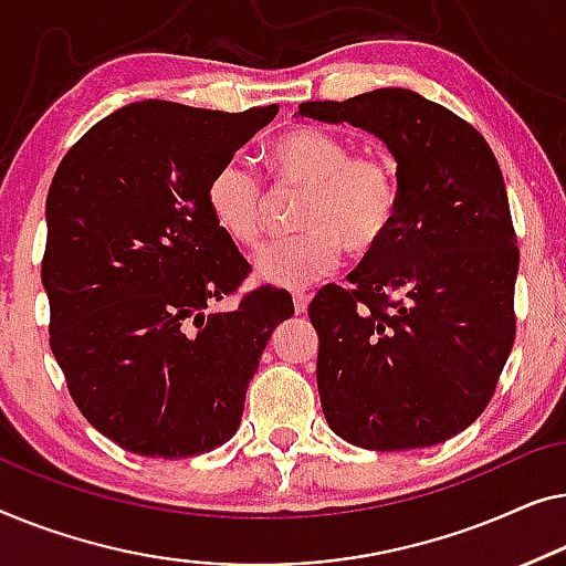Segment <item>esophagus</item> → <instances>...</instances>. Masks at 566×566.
<instances>
[{
	"mask_svg": "<svg viewBox=\"0 0 566 566\" xmlns=\"http://www.w3.org/2000/svg\"><path fill=\"white\" fill-rule=\"evenodd\" d=\"M294 313L297 315H302V313H307V305H310V294H305V292H294Z\"/></svg>",
	"mask_w": 566,
	"mask_h": 566,
	"instance_id": "esophagus-1",
	"label": "esophagus"
}]
</instances>
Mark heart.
I'll list each match as a JSON object with an SVG mask.
<instances>
[{"mask_svg":"<svg viewBox=\"0 0 566 566\" xmlns=\"http://www.w3.org/2000/svg\"><path fill=\"white\" fill-rule=\"evenodd\" d=\"M276 192H302L297 235L269 241L253 256L256 280L274 286H305L331 274L344 249L356 256L377 251L392 233L402 207L397 161L381 150H354L344 135L297 125L266 148ZM207 210L230 241L256 245L266 230L272 197L256 169L230 156L210 174Z\"/></svg>","mask_w":566,"mask_h":566,"instance_id":"1","label":"heart"}]
</instances>
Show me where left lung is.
I'll return each mask as SVG.
<instances>
[{"mask_svg":"<svg viewBox=\"0 0 566 566\" xmlns=\"http://www.w3.org/2000/svg\"><path fill=\"white\" fill-rule=\"evenodd\" d=\"M300 115L364 127L402 179L392 233L310 302L317 392L340 439L426 449L474 423L515 340L518 245L497 158L474 125L410 90L302 102Z\"/></svg>","mask_w":566,"mask_h":566,"instance_id":"left-lung-1","label":"left lung"}]
</instances>
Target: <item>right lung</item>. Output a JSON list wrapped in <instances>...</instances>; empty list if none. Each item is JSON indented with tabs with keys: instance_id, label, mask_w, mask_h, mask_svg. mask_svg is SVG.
I'll return each instance as SVG.
<instances>
[{
	"instance_id": "1",
	"label": "right lung",
	"mask_w": 566,
	"mask_h": 566,
	"mask_svg": "<svg viewBox=\"0 0 566 566\" xmlns=\"http://www.w3.org/2000/svg\"><path fill=\"white\" fill-rule=\"evenodd\" d=\"M276 113L135 102L55 169L41 269L51 352L82 416L125 451L187 459L233 439L272 331L294 315L274 286L207 310L251 269L207 210V179Z\"/></svg>"
}]
</instances>
